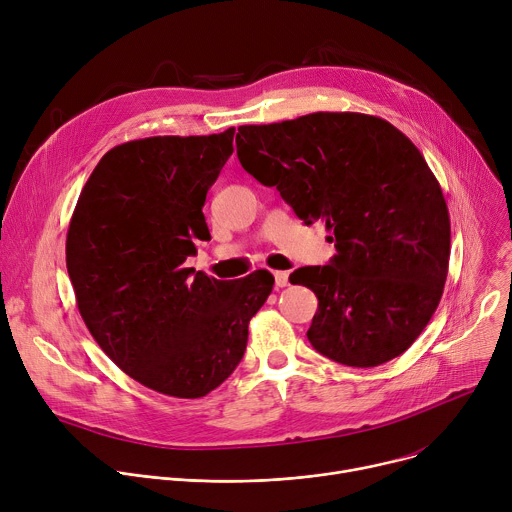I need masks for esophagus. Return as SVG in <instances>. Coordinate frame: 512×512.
Listing matches in <instances>:
<instances>
[{"mask_svg":"<svg viewBox=\"0 0 512 512\" xmlns=\"http://www.w3.org/2000/svg\"><path fill=\"white\" fill-rule=\"evenodd\" d=\"M274 282L278 289H285L289 285V272H282V270L274 272Z\"/></svg>","mask_w":512,"mask_h":512,"instance_id":"esophagus-1","label":"esophagus"}]
</instances>
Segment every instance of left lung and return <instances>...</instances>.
Returning <instances> with one entry per match:
<instances>
[{
  "mask_svg": "<svg viewBox=\"0 0 512 512\" xmlns=\"http://www.w3.org/2000/svg\"><path fill=\"white\" fill-rule=\"evenodd\" d=\"M236 148L246 173L333 234L329 264L289 276L319 299L311 346L354 368L409 350L441 301L451 244L441 187L417 146L368 113L317 111L240 126Z\"/></svg>",
  "mask_w": 512,
  "mask_h": 512,
  "instance_id": "left-lung-1",
  "label": "left lung"
}]
</instances>
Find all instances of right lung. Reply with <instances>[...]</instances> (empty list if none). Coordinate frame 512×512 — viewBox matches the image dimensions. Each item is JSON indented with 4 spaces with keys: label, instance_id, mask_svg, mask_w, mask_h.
<instances>
[{
    "label": "right lung",
    "instance_id": "add662e5",
    "mask_svg": "<svg viewBox=\"0 0 512 512\" xmlns=\"http://www.w3.org/2000/svg\"><path fill=\"white\" fill-rule=\"evenodd\" d=\"M234 134L111 148L69 223L67 270L93 339L128 376L177 399H199L236 370L274 285L268 270L217 280L185 266L193 242L211 238L203 205Z\"/></svg>",
    "mask_w": 512,
    "mask_h": 512
}]
</instances>
